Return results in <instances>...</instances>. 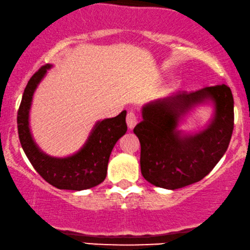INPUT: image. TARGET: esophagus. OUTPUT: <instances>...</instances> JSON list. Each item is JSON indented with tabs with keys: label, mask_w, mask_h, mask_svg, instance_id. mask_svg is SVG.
<instances>
[{
	"label": "esophagus",
	"mask_w": 250,
	"mask_h": 250,
	"mask_svg": "<svg viewBox=\"0 0 250 250\" xmlns=\"http://www.w3.org/2000/svg\"><path fill=\"white\" fill-rule=\"evenodd\" d=\"M126 124H127L129 129H132L138 124V116L134 111H128L127 116H126Z\"/></svg>",
	"instance_id": "1"
}]
</instances>
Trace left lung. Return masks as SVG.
Segmentation results:
<instances>
[{
  "label": "left lung",
  "instance_id": "1",
  "mask_svg": "<svg viewBox=\"0 0 250 250\" xmlns=\"http://www.w3.org/2000/svg\"><path fill=\"white\" fill-rule=\"evenodd\" d=\"M210 101L214 116L203 131L189 135L177 129L183 116ZM233 97L227 85L180 91L142 107V122L133 132L141 145L140 165L153 186L175 190L203 180L227 151L234 125Z\"/></svg>",
  "mask_w": 250,
  "mask_h": 250
}]
</instances>
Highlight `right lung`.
<instances>
[{"label":"right lung","mask_w":250,"mask_h":250,"mask_svg":"<svg viewBox=\"0 0 250 250\" xmlns=\"http://www.w3.org/2000/svg\"><path fill=\"white\" fill-rule=\"evenodd\" d=\"M52 64L41 67L28 81L23 91L17 123L21 146L36 172L51 186L62 190H86L104 182L112 148L127 131L126 110L114 118L98 122L86 142L74 155L51 157L37 146L29 128V110L34 92Z\"/></svg>","instance_id":"add662e5"}]
</instances>
